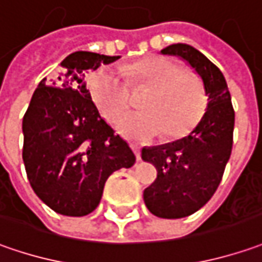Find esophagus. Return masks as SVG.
Wrapping results in <instances>:
<instances>
[{"instance_id":"1","label":"esophagus","mask_w":262,"mask_h":262,"mask_svg":"<svg viewBox=\"0 0 262 262\" xmlns=\"http://www.w3.org/2000/svg\"><path fill=\"white\" fill-rule=\"evenodd\" d=\"M130 148H132V150L135 152V155H136V159L139 161V159H140V148H139V146H138V145H130Z\"/></svg>"}]
</instances>
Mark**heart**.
I'll return each mask as SVG.
<instances>
[{
  "label": "heart",
  "mask_w": 262,
  "mask_h": 262,
  "mask_svg": "<svg viewBox=\"0 0 262 262\" xmlns=\"http://www.w3.org/2000/svg\"><path fill=\"white\" fill-rule=\"evenodd\" d=\"M132 88H149L140 98L142 112L123 116L117 130L132 140L159 138L178 139L188 135L203 119L209 95L203 81L184 72L178 63L167 58L140 60L129 69ZM86 88L98 112L108 123H114L130 105V90L122 75L110 67L91 72Z\"/></svg>",
  "instance_id": "obj_1"
}]
</instances>
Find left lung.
<instances>
[{
	"label": "left lung",
	"instance_id": "8db88e82",
	"mask_svg": "<svg viewBox=\"0 0 262 262\" xmlns=\"http://www.w3.org/2000/svg\"><path fill=\"white\" fill-rule=\"evenodd\" d=\"M161 53L184 59L209 95L203 119L188 136L142 149V159L158 171L157 180L143 191L148 210L162 219H180L202 209L221 184L232 152L235 112L223 74L202 52L176 43Z\"/></svg>",
	"mask_w": 262,
	"mask_h": 262
}]
</instances>
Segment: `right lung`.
Instances as JSON below:
<instances>
[{
  "label": "right lung",
  "mask_w": 262,
  "mask_h": 262,
  "mask_svg": "<svg viewBox=\"0 0 262 262\" xmlns=\"http://www.w3.org/2000/svg\"><path fill=\"white\" fill-rule=\"evenodd\" d=\"M120 56L74 52L59 77L43 78L23 117V161L33 191L65 216L94 212L114 171L136 162L127 142L100 116L85 75Z\"/></svg>",
  "instance_id": "add662e5"
}]
</instances>
